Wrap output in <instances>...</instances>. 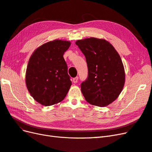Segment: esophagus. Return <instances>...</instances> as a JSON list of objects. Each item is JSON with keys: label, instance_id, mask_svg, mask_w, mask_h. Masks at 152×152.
Returning <instances> with one entry per match:
<instances>
[{"label": "esophagus", "instance_id": "1", "mask_svg": "<svg viewBox=\"0 0 152 152\" xmlns=\"http://www.w3.org/2000/svg\"><path fill=\"white\" fill-rule=\"evenodd\" d=\"M78 79H79V78H78V77H76L75 78H73V83H77V82H78Z\"/></svg>", "mask_w": 152, "mask_h": 152}]
</instances>
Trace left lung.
Returning a JSON list of instances; mask_svg holds the SVG:
<instances>
[{"mask_svg": "<svg viewBox=\"0 0 152 152\" xmlns=\"http://www.w3.org/2000/svg\"><path fill=\"white\" fill-rule=\"evenodd\" d=\"M86 57L88 77L81 84V91L89 103L105 107L115 100L125 83L121 56L107 40L91 37L76 41Z\"/></svg>", "mask_w": 152, "mask_h": 152, "instance_id": "8db88e82", "label": "left lung"}]
</instances>
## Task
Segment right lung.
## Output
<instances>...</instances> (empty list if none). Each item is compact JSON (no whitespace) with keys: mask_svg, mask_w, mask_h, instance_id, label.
Here are the masks:
<instances>
[{"mask_svg":"<svg viewBox=\"0 0 152 152\" xmlns=\"http://www.w3.org/2000/svg\"><path fill=\"white\" fill-rule=\"evenodd\" d=\"M69 41L54 40L40 45L30 56L26 72V85L34 99L44 106L64 99L72 85L63 54Z\"/></svg>","mask_w":152,"mask_h":152,"instance_id":"add662e5","label":"right lung"}]
</instances>
